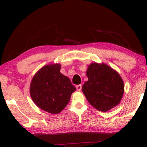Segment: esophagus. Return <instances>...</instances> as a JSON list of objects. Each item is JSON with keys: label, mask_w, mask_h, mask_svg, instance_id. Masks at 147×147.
I'll list each match as a JSON object with an SVG mask.
<instances>
[{"label": "esophagus", "mask_w": 147, "mask_h": 147, "mask_svg": "<svg viewBox=\"0 0 147 147\" xmlns=\"http://www.w3.org/2000/svg\"><path fill=\"white\" fill-rule=\"evenodd\" d=\"M76 89H77L78 91H80L82 90V85L81 84H79V85H77L76 86Z\"/></svg>", "instance_id": "1"}]
</instances>
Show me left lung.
I'll return each instance as SVG.
<instances>
[{
	"label": "left lung",
	"instance_id": "obj_1",
	"mask_svg": "<svg viewBox=\"0 0 147 147\" xmlns=\"http://www.w3.org/2000/svg\"><path fill=\"white\" fill-rule=\"evenodd\" d=\"M86 75L88 80L82 90L93 107L107 112L119 104L124 86L118 72L105 63H92L88 66Z\"/></svg>",
	"mask_w": 147,
	"mask_h": 147
}]
</instances>
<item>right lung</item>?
<instances>
[{"label": "right lung", "instance_id": "right-lung-1", "mask_svg": "<svg viewBox=\"0 0 147 147\" xmlns=\"http://www.w3.org/2000/svg\"><path fill=\"white\" fill-rule=\"evenodd\" d=\"M60 64H50L39 69L31 80L30 94L38 107L51 114H58L69 103L75 86L60 72Z\"/></svg>", "mask_w": 147, "mask_h": 147}]
</instances>
